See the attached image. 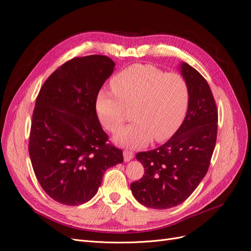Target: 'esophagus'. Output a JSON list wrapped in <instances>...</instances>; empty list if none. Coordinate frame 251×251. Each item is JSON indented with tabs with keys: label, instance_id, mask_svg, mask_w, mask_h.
Wrapping results in <instances>:
<instances>
[{
	"label": "esophagus",
	"instance_id": "1",
	"mask_svg": "<svg viewBox=\"0 0 251 251\" xmlns=\"http://www.w3.org/2000/svg\"><path fill=\"white\" fill-rule=\"evenodd\" d=\"M134 157V152L131 151V150H124V158H125V162H128V160H131Z\"/></svg>",
	"mask_w": 251,
	"mask_h": 251
}]
</instances>
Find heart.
<instances>
[{
    "label": "heart",
    "instance_id": "1",
    "mask_svg": "<svg viewBox=\"0 0 251 251\" xmlns=\"http://www.w3.org/2000/svg\"><path fill=\"white\" fill-rule=\"evenodd\" d=\"M113 92L101 89L96 110L107 131L116 133L134 109L133 124L120 131L115 140L124 146L140 147L152 138L165 141L177 131L189 103V86L178 73H168L152 65L136 64L111 80Z\"/></svg>",
    "mask_w": 251,
    "mask_h": 251
}]
</instances>
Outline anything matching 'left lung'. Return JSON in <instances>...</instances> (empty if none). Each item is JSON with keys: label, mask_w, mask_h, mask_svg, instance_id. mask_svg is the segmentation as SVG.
<instances>
[{"label": "left lung", "mask_w": 251, "mask_h": 251, "mask_svg": "<svg viewBox=\"0 0 251 251\" xmlns=\"http://www.w3.org/2000/svg\"><path fill=\"white\" fill-rule=\"evenodd\" d=\"M181 73L189 86L182 125L162 146L136 155L145 172L131 189L137 201L149 208L183 203L205 177L215 148L218 112L211 88L188 64L181 65Z\"/></svg>", "instance_id": "1"}]
</instances>
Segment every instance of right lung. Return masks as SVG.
Masks as SVG:
<instances>
[{
    "mask_svg": "<svg viewBox=\"0 0 251 251\" xmlns=\"http://www.w3.org/2000/svg\"><path fill=\"white\" fill-rule=\"evenodd\" d=\"M114 66L106 55L74 57L38 94L28 153L40 185L61 204L88 202L106 170L124 162L123 150L108 141L96 110L97 95Z\"/></svg>",
    "mask_w": 251,
    "mask_h": 251,
    "instance_id": "right-lung-1",
    "label": "right lung"
}]
</instances>
